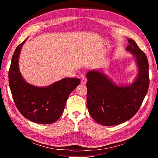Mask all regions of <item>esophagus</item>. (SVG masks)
Listing matches in <instances>:
<instances>
[{"label": "esophagus", "instance_id": "obj_1", "mask_svg": "<svg viewBox=\"0 0 158 158\" xmlns=\"http://www.w3.org/2000/svg\"><path fill=\"white\" fill-rule=\"evenodd\" d=\"M87 78L86 77H85V76H82V80H81V83H82V84H85V83L87 82Z\"/></svg>", "mask_w": 158, "mask_h": 158}]
</instances>
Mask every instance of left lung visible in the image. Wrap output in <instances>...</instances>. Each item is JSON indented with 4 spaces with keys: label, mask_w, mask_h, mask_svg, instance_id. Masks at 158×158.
Instances as JSON below:
<instances>
[{
    "label": "left lung",
    "mask_w": 158,
    "mask_h": 158,
    "mask_svg": "<svg viewBox=\"0 0 158 158\" xmlns=\"http://www.w3.org/2000/svg\"><path fill=\"white\" fill-rule=\"evenodd\" d=\"M127 50L135 56L138 67L136 80L118 86L99 71L87 73V106L95 121L104 126L117 125L131 118L140 109L149 87V64L136 42L128 39Z\"/></svg>",
    "instance_id": "1"
}]
</instances>
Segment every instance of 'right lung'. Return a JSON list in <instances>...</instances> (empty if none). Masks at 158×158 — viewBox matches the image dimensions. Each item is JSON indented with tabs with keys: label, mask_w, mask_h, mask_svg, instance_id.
<instances>
[{
	"label": "right lung",
	"mask_w": 158,
	"mask_h": 158,
	"mask_svg": "<svg viewBox=\"0 0 158 158\" xmlns=\"http://www.w3.org/2000/svg\"><path fill=\"white\" fill-rule=\"evenodd\" d=\"M26 40L16 47L9 69L8 82L12 98L18 111L25 118L36 123L51 124L62 115L66 100L80 80L65 78L44 88L25 82L19 70L18 58Z\"/></svg>",
	"instance_id": "right-lung-1"
}]
</instances>
